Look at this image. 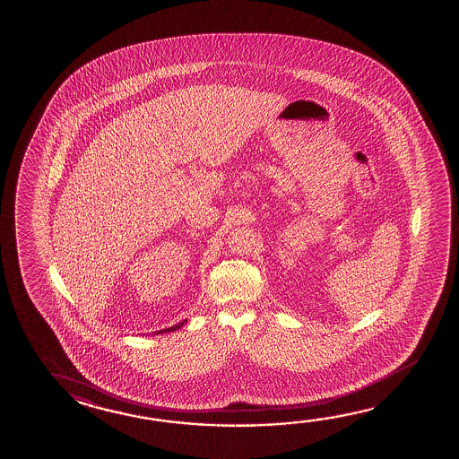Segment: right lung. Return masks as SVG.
<instances>
[{
  "instance_id": "right-lung-1",
  "label": "right lung",
  "mask_w": 459,
  "mask_h": 459,
  "mask_svg": "<svg viewBox=\"0 0 459 459\" xmlns=\"http://www.w3.org/2000/svg\"><path fill=\"white\" fill-rule=\"evenodd\" d=\"M184 324H186V321L180 322V324H178V325H174V327H169V329L160 330V333H162V332H172V330L180 329V327H182V325H184Z\"/></svg>"
}]
</instances>
